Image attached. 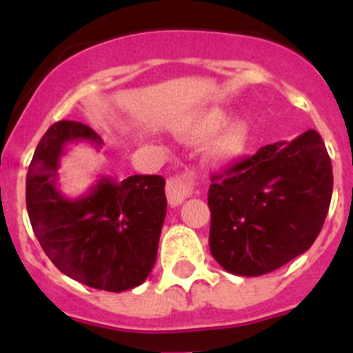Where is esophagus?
<instances>
[{
	"label": "esophagus",
	"instance_id": "esophagus-1",
	"mask_svg": "<svg viewBox=\"0 0 353 353\" xmlns=\"http://www.w3.org/2000/svg\"><path fill=\"white\" fill-rule=\"evenodd\" d=\"M192 189H194V182H192V179L189 174L173 176V179L168 180L166 196L171 207H179V205H182L183 201L192 194Z\"/></svg>",
	"mask_w": 353,
	"mask_h": 353
}]
</instances>
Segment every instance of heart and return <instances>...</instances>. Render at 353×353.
Here are the masks:
<instances>
[{
    "mask_svg": "<svg viewBox=\"0 0 353 353\" xmlns=\"http://www.w3.org/2000/svg\"><path fill=\"white\" fill-rule=\"evenodd\" d=\"M226 121V113L223 109H207L198 117L192 118L182 129V136L185 139H203L215 130L221 129ZM249 138V125L244 120H233L223 127L219 132L208 143V157L214 162H230L244 152Z\"/></svg>",
    "mask_w": 353,
    "mask_h": 353,
    "instance_id": "obj_1",
    "label": "heart"
}]
</instances>
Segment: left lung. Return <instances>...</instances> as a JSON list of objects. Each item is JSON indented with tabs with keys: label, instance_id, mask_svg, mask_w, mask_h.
Instances as JSON below:
<instances>
[{
	"label": "left lung",
	"instance_id": "1",
	"mask_svg": "<svg viewBox=\"0 0 353 353\" xmlns=\"http://www.w3.org/2000/svg\"><path fill=\"white\" fill-rule=\"evenodd\" d=\"M332 196V164L310 129L212 176L210 252L235 276H263L313 245Z\"/></svg>",
	"mask_w": 353,
	"mask_h": 353
}]
</instances>
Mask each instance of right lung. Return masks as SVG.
Masks as SVG:
<instances>
[{
	"instance_id": "1",
	"label": "right lung",
	"mask_w": 353,
	"mask_h": 353,
	"mask_svg": "<svg viewBox=\"0 0 353 353\" xmlns=\"http://www.w3.org/2000/svg\"><path fill=\"white\" fill-rule=\"evenodd\" d=\"M102 146L101 136L79 121H56L43 134L26 176L30 223L49 260L86 286L105 292L136 288L152 272L166 217V180L132 174L101 179L70 199L56 187L68 143Z\"/></svg>"
}]
</instances>
